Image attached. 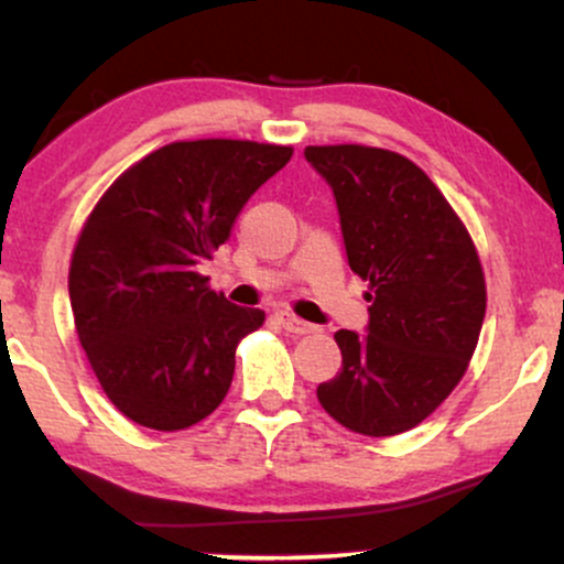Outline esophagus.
Masks as SVG:
<instances>
[{
    "label": "esophagus",
    "mask_w": 564,
    "mask_h": 564,
    "mask_svg": "<svg viewBox=\"0 0 564 564\" xmlns=\"http://www.w3.org/2000/svg\"><path fill=\"white\" fill-rule=\"evenodd\" d=\"M275 318H278V323H281V326L286 328V332H291V334H313V332H315L313 323L296 318V315L286 313V310H281V313H275Z\"/></svg>",
    "instance_id": "esophagus-1"
}]
</instances>
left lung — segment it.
Here are the masks:
<instances>
[{"mask_svg": "<svg viewBox=\"0 0 564 564\" xmlns=\"http://www.w3.org/2000/svg\"><path fill=\"white\" fill-rule=\"evenodd\" d=\"M304 159L332 187L349 268L371 283L366 334H334L341 371L318 400L347 430L400 435L448 398L480 339L475 243L437 185L400 153L307 145Z\"/></svg>", "mask_w": 564, "mask_h": 564, "instance_id": "left-lung-1", "label": "left lung"}]
</instances>
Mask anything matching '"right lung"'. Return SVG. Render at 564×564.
Masks as SVG:
<instances>
[{"label":"right lung","instance_id":"right-lung-1","mask_svg":"<svg viewBox=\"0 0 564 564\" xmlns=\"http://www.w3.org/2000/svg\"><path fill=\"white\" fill-rule=\"evenodd\" d=\"M291 148L249 140L172 142L108 187L68 273L79 341L108 400L159 432L223 403L236 345L264 313L238 307L198 273Z\"/></svg>","mask_w":564,"mask_h":564}]
</instances>
